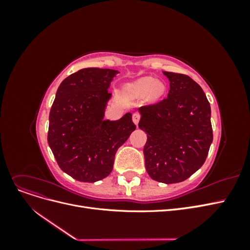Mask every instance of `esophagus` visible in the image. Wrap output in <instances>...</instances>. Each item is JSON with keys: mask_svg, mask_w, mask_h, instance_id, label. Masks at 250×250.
Listing matches in <instances>:
<instances>
[{"mask_svg": "<svg viewBox=\"0 0 250 250\" xmlns=\"http://www.w3.org/2000/svg\"><path fill=\"white\" fill-rule=\"evenodd\" d=\"M140 119H141V115L139 112H134L132 115V120H133V123L135 125H139V122H140Z\"/></svg>", "mask_w": 250, "mask_h": 250, "instance_id": "34e87169", "label": "esophagus"}]
</instances>
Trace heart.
Here are the masks:
<instances>
[{"label": "heart", "mask_w": 250, "mask_h": 250, "mask_svg": "<svg viewBox=\"0 0 250 250\" xmlns=\"http://www.w3.org/2000/svg\"><path fill=\"white\" fill-rule=\"evenodd\" d=\"M134 88L137 89L140 94H147L151 92V95L154 98L160 97L165 89L162 82H158L154 78L151 77H145L140 79L134 84Z\"/></svg>", "instance_id": "heart-1"}]
</instances>
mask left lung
I'll return each mask as SVG.
<instances>
[{"instance_id": "left-lung-1", "label": "left lung", "mask_w": 250, "mask_h": 250, "mask_svg": "<svg viewBox=\"0 0 250 250\" xmlns=\"http://www.w3.org/2000/svg\"><path fill=\"white\" fill-rule=\"evenodd\" d=\"M168 97L140 107L139 127L147 133L146 170L164 184L184 181L207 160L213 142L210 106L198 83L184 74L164 72Z\"/></svg>"}]
</instances>
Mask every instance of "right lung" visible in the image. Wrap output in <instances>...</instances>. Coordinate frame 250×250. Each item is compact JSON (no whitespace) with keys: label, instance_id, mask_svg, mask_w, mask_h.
<instances>
[{"label":"right lung","instance_id":"1","mask_svg":"<svg viewBox=\"0 0 250 250\" xmlns=\"http://www.w3.org/2000/svg\"><path fill=\"white\" fill-rule=\"evenodd\" d=\"M118 71L87 67L66 77L50 110L48 143L63 172L83 183H95L112 171L117 150L135 129L132 115L104 120Z\"/></svg>","mask_w":250,"mask_h":250}]
</instances>
